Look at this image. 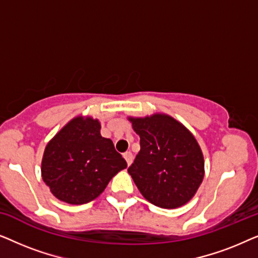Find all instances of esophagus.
Segmentation results:
<instances>
[{"label": "esophagus", "mask_w": 258, "mask_h": 258, "mask_svg": "<svg viewBox=\"0 0 258 258\" xmlns=\"http://www.w3.org/2000/svg\"><path fill=\"white\" fill-rule=\"evenodd\" d=\"M123 157L125 158V161H126V164H128V165H130V164L133 163L134 156H133V154L130 153V151H126V153L123 154Z\"/></svg>", "instance_id": "obj_1"}]
</instances>
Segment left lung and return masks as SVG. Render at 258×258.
<instances>
[{"mask_svg":"<svg viewBox=\"0 0 258 258\" xmlns=\"http://www.w3.org/2000/svg\"><path fill=\"white\" fill-rule=\"evenodd\" d=\"M141 150L128 172L146 200L175 209L195 195L204 177L202 150L182 123L165 114L129 117Z\"/></svg>","mask_w":258,"mask_h":258,"instance_id":"obj_1","label":"left lung"}]
</instances>
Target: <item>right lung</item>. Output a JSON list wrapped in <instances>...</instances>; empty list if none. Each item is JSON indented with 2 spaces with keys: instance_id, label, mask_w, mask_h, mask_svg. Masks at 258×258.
<instances>
[{
  "instance_id": "1",
  "label": "right lung",
  "mask_w": 258,
  "mask_h": 258,
  "mask_svg": "<svg viewBox=\"0 0 258 258\" xmlns=\"http://www.w3.org/2000/svg\"><path fill=\"white\" fill-rule=\"evenodd\" d=\"M101 123L77 116L49 141L42 158V178L52 195L69 204H84L101 195L126 162Z\"/></svg>"
}]
</instances>
